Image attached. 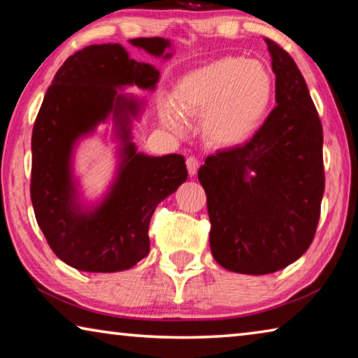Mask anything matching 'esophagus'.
<instances>
[{"label": "esophagus", "mask_w": 358, "mask_h": 358, "mask_svg": "<svg viewBox=\"0 0 358 358\" xmlns=\"http://www.w3.org/2000/svg\"><path fill=\"white\" fill-rule=\"evenodd\" d=\"M199 166H201V162H199V159H197L196 156L186 157V167H187V172H189L191 177H194V175L197 173Z\"/></svg>", "instance_id": "obj_1"}]
</instances>
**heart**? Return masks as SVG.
Here are the masks:
<instances>
[{
    "instance_id": "obj_1",
    "label": "heart",
    "mask_w": 358,
    "mask_h": 358,
    "mask_svg": "<svg viewBox=\"0 0 358 358\" xmlns=\"http://www.w3.org/2000/svg\"><path fill=\"white\" fill-rule=\"evenodd\" d=\"M273 96L270 72L259 62L221 58L196 68L175 85L172 101L161 107L167 128L183 132L185 117L201 115L205 141L235 147L257 128Z\"/></svg>"
}]
</instances>
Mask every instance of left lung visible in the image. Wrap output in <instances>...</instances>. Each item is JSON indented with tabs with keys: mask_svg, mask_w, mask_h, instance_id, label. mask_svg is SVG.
Listing matches in <instances>:
<instances>
[{
	"mask_svg": "<svg viewBox=\"0 0 358 358\" xmlns=\"http://www.w3.org/2000/svg\"><path fill=\"white\" fill-rule=\"evenodd\" d=\"M276 76V107L241 147L199 169L207 194L210 248L235 273L268 275L310 248L325 177L322 124L292 57L265 39Z\"/></svg>",
	"mask_w": 358,
	"mask_h": 358,
	"instance_id": "left-lung-1",
	"label": "left lung"
}]
</instances>
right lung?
I'll list each match as a JSON object with an SVG mask.
<instances>
[{"label": "right lung", "instance_id": "obj_1", "mask_svg": "<svg viewBox=\"0 0 358 358\" xmlns=\"http://www.w3.org/2000/svg\"><path fill=\"white\" fill-rule=\"evenodd\" d=\"M129 44L151 57H172L164 38ZM157 80L159 71L131 58L123 45L94 44L66 59L42 101L31 137V202L48 246L77 270L113 273L148 256L155 208L187 178L181 155L148 156L132 142V118L141 117L145 101L118 90H155ZM108 117L120 142L117 173L103 201L88 208L78 194L73 150Z\"/></svg>", "mask_w": 358, "mask_h": 358}]
</instances>
